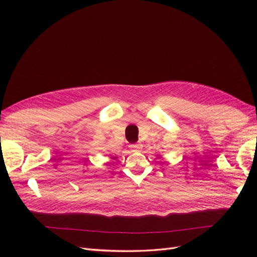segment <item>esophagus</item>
I'll use <instances>...</instances> for the list:
<instances>
[{
  "instance_id": "esophagus-1",
  "label": "esophagus",
  "mask_w": 257,
  "mask_h": 257,
  "mask_svg": "<svg viewBox=\"0 0 257 257\" xmlns=\"http://www.w3.org/2000/svg\"><path fill=\"white\" fill-rule=\"evenodd\" d=\"M129 148L132 151H139L140 150V145L137 144H134V145H130Z\"/></svg>"
}]
</instances>
